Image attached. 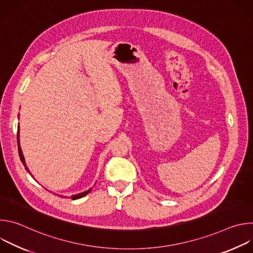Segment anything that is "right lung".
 Segmentation results:
<instances>
[{
	"label": "right lung",
	"instance_id": "add662e5",
	"mask_svg": "<svg viewBox=\"0 0 253 253\" xmlns=\"http://www.w3.org/2000/svg\"><path fill=\"white\" fill-rule=\"evenodd\" d=\"M19 127V126H18ZM18 146H19V155H20V158H21V161H22V163L24 164V166H25V168H26V170L28 171V172H30L29 171V169H28V167H27V165H26V162H25V158H24V155H23V152H22V149H21V146H20V139H19V136H20V134H19V128H18ZM91 191V189H89V190H87V191H85V192H82V193H79V194H76V195H72V199L73 200H75V199H79V198H81V197H83V196H85V195H87L89 192Z\"/></svg>",
	"mask_w": 253,
	"mask_h": 253
}]
</instances>
